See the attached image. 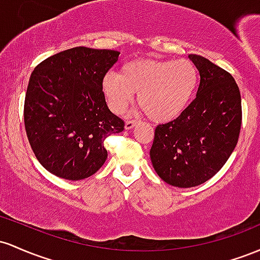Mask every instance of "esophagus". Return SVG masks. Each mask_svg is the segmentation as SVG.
Instances as JSON below:
<instances>
[{"label":"esophagus","instance_id":"esophagus-1","mask_svg":"<svg viewBox=\"0 0 260 260\" xmlns=\"http://www.w3.org/2000/svg\"><path fill=\"white\" fill-rule=\"evenodd\" d=\"M136 124H138V121H136V120H127L126 122H125V129H126V130L133 129V127L135 126Z\"/></svg>","mask_w":260,"mask_h":260}]
</instances>
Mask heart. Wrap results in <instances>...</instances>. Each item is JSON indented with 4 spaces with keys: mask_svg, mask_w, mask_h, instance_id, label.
I'll return each mask as SVG.
<instances>
[{
    "mask_svg": "<svg viewBox=\"0 0 260 260\" xmlns=\"http://www.w3.org/2000/svg\"><path fill=\"white\" fill-rule=\"evenodd\" d=\"M199 80L189 60H136L118 72H108L102 91L109 109L120 114L138 93L139 104L154 121H169L182 114Z\"/></svg>",
    "mask_w": 260,
    "mask_h": 260,
    "instance_id": "obj_1",
    "label": "heart"
}]
</instances>
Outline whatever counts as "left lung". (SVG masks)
Instances as JSON below:
<instances>
[{
	"mask_svg": "<svg viewBox=\"0 0 260 260\" xmlns=\"http://www.w3.org/2000/svg\"><path fill=\"white\" fill-rule=\"evenodd\" d=\"M200 75L197 97L174 120L154 130L150 150L162 180L178 188L205 183L222 168L237 145L241 93L231 74L200 55H189Z\"/></svg>",
	"mask_w": 260,
	"mask_h": 260,
	"instance_id": "1",
	"label": "left lung"
}]
</instances>
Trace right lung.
<instances>
[{"instance_id": "right-lung-1", "label": "right lung", "mask_w": 260, "mask_h": 260, "mask_svg": "<svg viewBox=\"0 0 260 260\" xmlns=\"http://www.w3.org/2000/svg\"><path fill=\"white\" fill-rule=\"evenodd\" d=\"M119 54L77 46L48 57L31 72L25 131L37 159L54 176L91 177L108 157L104 140L124 130L102 91L103 77Z\"/></svg>"}]
</instances>
